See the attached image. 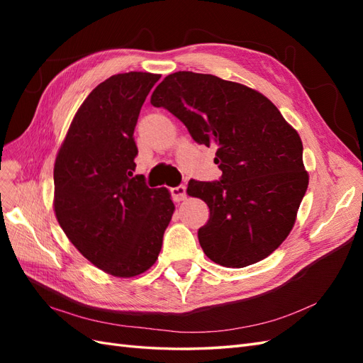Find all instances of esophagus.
<instances>
[{"label": "esophagus", "mask_w": 363, "mask_h": 363, "mask_svg": "<svg viewBox=\"0 0 363 363\" xmlns=\"http://www.w3.org/2000/svg\"><path fill=\"white\" fill-rule=\"evenodd\" d=\"M171 195H172V200L175 203H180V201L186 200V186L184 184L175 186V188L171 189Z\"/></svg>", "instance_id": "1"}]
</instances>
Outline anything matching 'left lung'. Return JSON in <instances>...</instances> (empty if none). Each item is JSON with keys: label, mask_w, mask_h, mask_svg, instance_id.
<instances>
[{"label": "left lung", "mask_w": 363, "mask_h": 363, "mask_svg": "<svg viewBox=\"0 0 363 363\" xmlns=\"http://www.w3.org/2000/svg\"><path fill=\"white\" fill-rule=\"evenodd\" d=\"M151 104L177 116L196 144L216 147L219 182L188 183L211 211L204 255L227 268L268 257L288 238L309 184L300 135L265 95L211 74L164 77Z\"/></svg>", "instance_id": "obj_1"}]
</instances>
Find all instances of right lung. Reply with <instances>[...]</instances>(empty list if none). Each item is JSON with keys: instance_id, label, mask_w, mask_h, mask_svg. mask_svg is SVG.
<instances>
[{"instance_id": "obj_1", "label": "right lung", "mask_w": 363, "mask_h": 363, "mask_svg": "<svg viewBox=\"0 0 363 363\" xmlns=\"http://www.w3.org/2000/svg\"><path fill=\"white\" fill-rule=\"evenodd\" d=\"M159 74L112 75L77 111L54 163V212L72 245L115 277H135L159 257L175 206L167 188L133 175L135 127Z\"/></svg>"}]
</instances>
